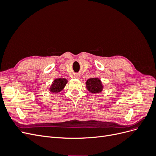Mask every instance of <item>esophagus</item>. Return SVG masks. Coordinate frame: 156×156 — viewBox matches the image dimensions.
<instances>
[{
    "label": "esophagus",
    "instance_id": "obj_1",
    "mask_svg": "<svg viewBox=\"0 0 156 156\" xmlns=\"http://www.w3.org/2000/svg\"><path fill=\"white\" fill-rule=\"evenodd\" d=\"M75 78H77V79H80V75H75Z\"/></svg>",
    "mask_w": 156,
    "mask_h": 156
}]
</instances>
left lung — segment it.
<instances>
[{"label": "left lung", "instance_id": "1", "mask_svg": "<svg viewBox=\"0 0 156 156\" xmlns=\"http://www.w3.org/2000/svg\"><path fill=\"white\" fill-rule=\"evenodd\" d=\"M86 85L88 90L93 94L100 93L102 92L103 88L101 80L97 77L88 79L86 82Z\"/></svg>", "mask_w": 156, "mask_h": 156}]
</instances>
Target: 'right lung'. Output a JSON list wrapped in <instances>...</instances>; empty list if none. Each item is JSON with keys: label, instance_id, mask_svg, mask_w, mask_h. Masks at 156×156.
<instances>
[{"label": "right lung", "instance_id": "right-lung-1", "mask_svg": "<svg viewBox=\"0 0 156 156\" xmlns=\"http://www.w3.org/2000/svg\"><path fill=\"white\" fill-rule=\"evenodd\" d=\"M68 83V81L64 78H58L54 80L52 83L51 86L49 88V90L53 93H57L62 90L66 84Z\"/></svg>", "mask_w": 156, "mask_h": 156}]
</instances>
